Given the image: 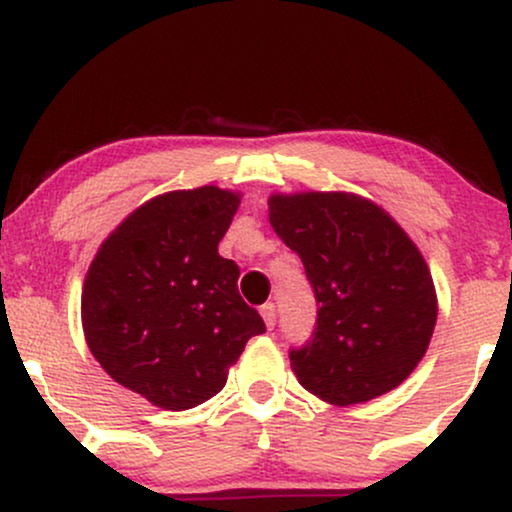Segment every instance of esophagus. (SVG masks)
Returning a JSON list of instances; mask_svg holds the SVG:
<instances>
[{
	"label": "esophagus",
	"mask_w": 512,
	"mask_h": 512,
	"mask_svg": "<svg viewBox=\"0 0 512 512\" xmlns=\"http://www.w3.org/2000/svg\"><path fill=\"white\" fill-rule=\"evenodd\" d=\"M260 313H262L264 325H267L269 330H272V327L276 325V305L274 303H264L262 308H260Z\"/></svg>",
	"instance_id": "34e87169"
}]
</instances>
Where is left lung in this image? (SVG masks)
<instances>
[{
  "label": "left lung",
  "mask_w": 512,
  "mask_h": 512,
  "mask_svg": "<svg viewBox=\"0 0 512 512\" xmlns=\"http://www.w3.org/2000/svg\"><path fill=\"white\" fill-rule=\"evenodd\" d=\"M269 223L298 252L317 301L313 339L289 354L298 383L334 407L402 385L438 317L414 240L383 207L351 192L272 195Z\"/></svg>",
  "instance_id": "obj_1"
}]
</instances>
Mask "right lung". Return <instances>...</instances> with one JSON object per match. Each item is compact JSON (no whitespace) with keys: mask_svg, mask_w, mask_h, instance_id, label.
I'll return each mask as SVG.
<instances>
[{"mask_svg":"<svg viewBox=\"0 0 512 512\" xmlns=\"http://www.w3.org/2000/svg\"><path fill=\"white\" fill-rule=\"evenodd\" d=\"M240 195L204 185L158 195L103 240L81 291L91 354L115 383L182 411L223 390L228 368L264 332L219 255Z\"/></svg>","mask_w":512,"mask_h":512,"instance_id":"obj_1","label":"right lung"}]
</instances>
